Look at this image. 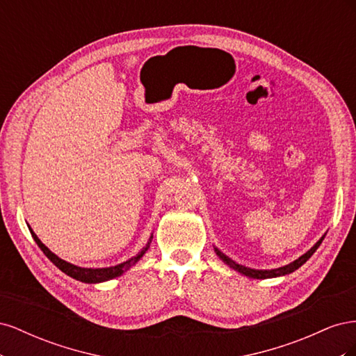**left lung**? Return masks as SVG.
I'll return each instance as SVG.
<instances>
[{
	"label": "left lung",
	"mask_w": 356,
	"mask_h": 356,
	"mask_svg": "<svg viewBox=\"0 0 356 356\" xmlns=\"http://www.w3.org/2000/svg\"><path fill=\"white\" fill-rule=\"evenodd\" d=\"M324 238L325 236H322V238L310 248V250L306 252V254H303L301 257H298L296 261H293V263H289V264H286V266H284V267H277V268H272V270H255V268H250V267H245V266H242V264H238L236 261H233L232 258H229L227 255L225 254H222L218 248H213L215 250V252H217V255L221 258V260L227 264V266H230L233 270H236V272H239V273H242V275H245V276H248V277H254V279H268V277H277V276H285V275H289V273H293L294 270H297L298 267H301L303 266L309 258L314 255V252L318 250L319 248V245H321V242L324 241Z\"/></svg>",
	"instance_id": "obj_1"
}]
</instances>
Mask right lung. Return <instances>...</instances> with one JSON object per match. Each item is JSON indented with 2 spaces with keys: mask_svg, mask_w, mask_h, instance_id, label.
Segmentation results:
<instances>
[{
  "mask_svg": "<svg viewBox=\"0 0 356 356\" xmlns=\"http://www.w3.org/2000/svg\"><path fill=\"white\" fill-rule=\"evenodd\" d=\"M29 232L32 234V238L37 242V245L40 246V250L44 252V255L49 258V260L55 264L59 270H62L65 275L77 279V281L86 282V284H98V282H105V281H110V279H114L117 276H122L126 270H129L134 264H136L139 260H141L143 255L147 252V250L149 248V243H152L153 236L149 238V241L147 242V245L143 248L141 252H138L135 257L129 258L127 261H123L117 266H111V267H102V268H88V267H79L75 264H71L65 260H62L56 254H53L49 248L42 243L38 238L37 234L32 232V229L29 227Z\"/></svg>",
  "mask_w": 356,
  "mask_h": 356,
  "instance_id": "obj_1",
  "label": "right lung"
}]
</instances>
